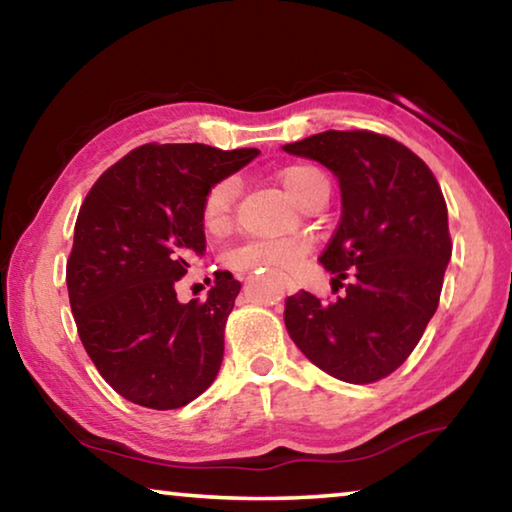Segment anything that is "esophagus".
<instances>
[{"instance_id":"obj_1","label":"esophagus","mask_w":512,"mask_h":512,"mask_svg":"<svg viewBox=\"0 0 512 512\" xmlns=\"http://www.w3.org/2000/svg\"><path fill=\"white\" fill-rule=\"evenodd\" d=\"M282 289H285V291H287V294H291V291H296V287H294V282H291L289 278H285V280H282Z\"/></svg>"}]
</instances>
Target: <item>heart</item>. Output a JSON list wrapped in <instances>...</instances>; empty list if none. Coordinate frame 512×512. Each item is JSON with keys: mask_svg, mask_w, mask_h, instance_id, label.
I'll list each match as a JSON object with an SVG mask.
<instances>
[{"mask_svg": "<svg viewBox=\"0 0 512 512\" xmlns=\"http://www.w3.org/2000/svg\"><path fill=\"white\" fill-rule=\"evenodd\" d=\"M323 182L319 170L305 164L289 166L280 173V184L285 189L291 202H300L305 191L312 184ZM234 196H237V184L232 180H223L214 184L202 200V227L209 234H223L232 223V207ZM305 255V246L296 239L289 241H250L246 246L232 250L227 255V264L237 271H257V269H273V271H289L300 262Z\"/></svg>", "mask_w": 512, "mask_h": 512, "instance_id": "1", "label": "heart"}]
</instances>
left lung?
Instances as JSON below:
<instances>
[{"mask_svg": "<svg viewBox=\"0 0 512 512\" xmlns=\"http://www.w3.org/2000/svg\"><path fill=\"white\" fill-rule=\"evenodd\" d=\"M282 150L337 177L342 218L319 262L332 287H346L332 303L289 296V337L330 376L376 383L408 360L440 303L453 248L440 184L415 152L367 129H330Z\"/></svg>", "mask_w": 512, "mask_h": 512, "instance_id": "8db88e82", "label": "left lung"}]
</instances>
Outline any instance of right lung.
<instances>
[{
  "mask_svg": "<svg viewBox=\"0 0 512 512\" xmlns=\"http://www.w3.org/2000/svg\"><path fill=\"white\" fill-rule=\"evenodd\" d=\"M257 154L148 143L88 191L66 269L70 307L88 358L127 401L175 410L214 383L241 282L216 273L202 303H180L175 285L205 253L207 191Z\"/></svg>",
  "mask_w": 512,
  "mask_h": 512,
  "instance_id": "obj_1",
  "label": "right lung"
}]
</instances>
